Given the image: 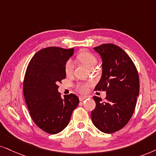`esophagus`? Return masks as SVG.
I'll return each instance as SVG.
<instances>
[{
  "instance_id": "34e87169",
  "label": "esophagus",
  "mask_w": 156,
  "mask_h": 156,
  "mask_svg": "<svg viewBox=\"0 0 156 156\" xmlns=\"http://www.w3.org/2000/svg\"><path fill=\"white\" fill-rule=\"evenodd\" d=\"M87 97H86V96H80L79 97V100H80V101H83Z\"/></svg>"
}]
</instances>
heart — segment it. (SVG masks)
<instances>
[{
  "label": "heart",
  "instance_id": "1",
  "mask_svg": "<svg viewBox=\"0 0 156 156\" xmlns=\"http://www.w3.org/2000/svg\"><path fill=\"white\" fill-rule=\"evenodd\" d=\"M77 59L83 64L87 68L92 69L96 66L97 58L93 53L88 51H82L78 54ZM73 70V65L71 61L68 60L65 64V73L67 76H70ZM91 83L90 82H78L76 85V88L80 93H86Z\"/></svg>",
  "mask_w": 156,
  "mask_h": 156
}]
</instances>
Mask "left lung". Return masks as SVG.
<instances>
[{"label": "left lung", "instance_id": "8db88e82", "mask_svg": "<svg viewBox=\"0 0 156 156\" xmlns=\"http://www.w3.org/2000/svg\"><path fill=\"white\" fill-rule=\"evenodd\" d=\"M103 61V74L95 90L106 91V102L93 96L95 108L91 118L98 129L113 133L128 123L139 94V76L133 62L117 45L106 43L93 48Z\"/></svg>", "mask_w": 156, "mask_h": 156}]
</instances>
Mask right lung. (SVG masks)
Returning a JSON list of instances; mask_svg holds the SVG:
<instances>
[{
    "mask_svg": "<svg viewBox=\"0 0 156 156\" xmlns=\"http://www.w3.org/2000/svg\"><path fill=\"white\" fill-rule=\"evenodd\" d=\"M74 49L48 47L35 54L27 67L23 94L33 122L49 134L62 131L69 123L79 98L70 93L61 98L58 83L66 78L65 64Z\"/></svg>",
    "mask_w": 156,
    "mask_h": 156,
    "instance_id": "obj_1",
    "label": "right lung"
}]
</instances>
